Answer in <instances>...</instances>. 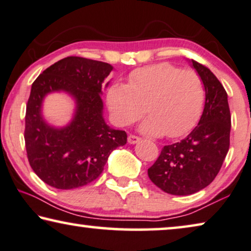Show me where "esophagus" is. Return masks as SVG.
<instances>
[{
	"instance_id": "obj_1",
	"label": "esophagus",
	"mask_w": 251,
	"mask_h": 251,
	"mask_svg": "<svg viewBox=\"0 0 251 251\" xmlns=\"http://www.w3.org/2000/svg\"><path fill=\"white\" fill-rule=\"evenodd\" d=\"M127 141H128L129 144H135V143H137V142L141 141V138L136 135H132V134H130V135H128Z\"/></svg>"
}]
</instances>
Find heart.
Returning a JSON list of instances; mask_svg holds the SVG:
<instances>
[{
  "instance_id": "b5f03b06",
  "label": "heart",
  "mask_w": 251,
  "mask_h": 251,
  "mask_svg": "<svg viewBox=\"0 0 251 251\" xmlns=\"http://www.w3.org/2000/svg\"><path fill=\"white\" fill-rule=\"evenodd\" d=\"M205 90L201 76L169 63L141 67L128 76V85L115 83L107 93L114 121L128 126L147 114L141 128L150 135L174 138L195 125L203 110Z\"/></svg>"
}]
</instances>
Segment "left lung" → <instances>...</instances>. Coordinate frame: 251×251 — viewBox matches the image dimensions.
Listing matches in <instances>:
<instances>
[{"label": "left lung", "mask_w": 251, "mask_h": 251, "mask_svg": "<svg viewBox=\"0 0 251 251\" xmlns=\"http://www.w3.org/2000/svg\"><path fill=\"white\" fill-rule=\"evenodd\" d=\"M192 64L205 88L203 115L188 136L163 147L148 169L153 184L171 195H190L211 184L230 147L231 114L226 91L206 66L194 59Z\"/></svg>", "instance_id": "1"}]
</instances>
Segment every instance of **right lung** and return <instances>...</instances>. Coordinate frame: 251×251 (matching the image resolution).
<instances>
[{
  "label": "right lung",
  "mask_w": 251,
  "mask_h": 251,
  "mask_svg": "<svg viewBox=\"0 0 251 251\" xmlns=\"http://www.w3.org/2000/svg\"><path fill=\"white\" fill-rule=\"evenodd\" d=\"M111 71L108 63L70 56L32 83L25 110V150L30 167L47 185L73 189L90 184L101 175L110 153L126 144L125 130L111 128L102 116V82ZM57 91L67 92L77 103L73 122L59 129L48 126L41 115L44 96Z\"/></svg>",
  "instance_id": "obj_1"
}]
</instances>
